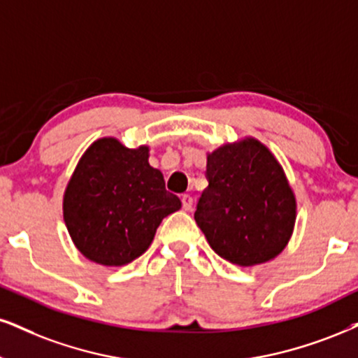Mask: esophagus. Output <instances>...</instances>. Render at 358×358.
Segmentation results:
<instances>
[{
    "instance_id": "34e87169",
    "label": "esophagus",
    "mask_w": 358,
    "mask_h": 358,
    "mask_svg": "<svg viewBox=\"0 0 358 358\" xmlns=\"http://www.w3.org/2000/svg\"><path fill=\"white\" fill-rule=\"evenodd\" d=\"M180 201H182L184 209H186V210H191L192 209V204H194L192 196H189V194H182V196H180Z\"/></svg>"
}]
</instances>
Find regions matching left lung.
Masks as SVG:
<instances>
[{
  "mask_svg": "<svg viewBox=\"0 0 358 358\" xmlns=\"http://www.w3.org/2000/svg\"><path fill=\"white\" fill-rule=\"evenodd\" d=\"M209 186L197 201V226L213 250L239 266L275 257L295 222V199L277 159L245 139L207 156Z\"/></svg>",
  "mask_w": 358,
  "mask_h": 358,
  "instance_id": "left-lung-1",
  "label": "left lung"
}]
</instances>
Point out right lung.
<instances>
[{
	"instance_id": "1",
	"label": "right lung",
	"mask_w": 358,
	"mask_h": 358,
	"mask_svg": "<svg viewBox=\"0 0 358 358\" xmlns=\"http://www.w3.org/2000/svg\"><path fill=\"white\" fill-rule=\"evenodd\" d=\"M149 149L96 141L81 157L64 194V222L83 255L103 266H124L151 245L162 219L180 209L166 191Z\"/></svg>"
}]
</instances>
